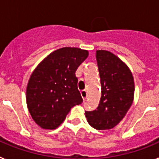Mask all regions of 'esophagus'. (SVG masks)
Listing matches in <instances>:
<instances>
[{
  "label": "esophagus",
  "mask_w": 159,
  "mask_h": 159,
  "mask_svg": "<svg viewBox=\"0 0 159 159\" xmlns=\"http://www.w3.org/2000/svg\"><path fill=\"white\" fill-rule=\"evenodd\" d=\"M80 94H81V96H82L83 99H84V100H85V99H87V97H88V94H87L86 90H82V91L80 92Z\"/></svg>",
  "instance_id": "34e87169"
}]
</instances>
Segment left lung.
<instances>
[{"mask_svg": "<svg viewBox=\"0 0 159 159\" xmlns=\"http://www.w3.org/2000/svg\"><path fill=\"white\" fill-rule=\"evenodd\" d=\"M101 83L99 106L85 111L88 122L96 130L115 127L126 116L133 102L134 78L129 67L119 57L105 50L96 51Z\"/></svg>", "mask_w": 159, "mask_h": 159, "instance_id": "left-lung-1", "label": "left lung"}]
</instances>
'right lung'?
Instances as JSON below:
<instances>
[{"instance_id": "1", "label": "right lung", "mask_w": 159, "mask_h": 159, "mask_svg": "<svg viewBox=\"0 0 159 159\" xmlns=\"http://www.w3.org/2000/svg\"><path fill=\"white\" fill-rule=\"evenodd\" d=\"M88 57L87 50L62 48L49 54L32 73L26 101L31 116L40 127L56 129L72 107L82 103L75 71Z\"/></svg>"}]
</instances>
